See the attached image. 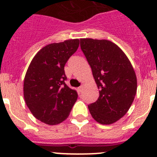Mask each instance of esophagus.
<instances>
[{
  "instance_id": "obj_1",
  "label": "esophagus",
  "mask_w": 157,
  "mask_h": 157,
  "mask_svg": "<svg viewBox=\"0 0 157 157\" xmlns=\"http://www.w3.org/2000/svg\"><path fill=\"white\" fill-rule=\"evenodd\" d=\"M83 85H81V86H80L78 88V92H81L82 91H83Z\"/></svg>"
}]
</instances>
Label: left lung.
Returning a JSON list of instances; mask_svg holds the SVG:
<instances>
[{"mask_svg": "<svg viewBox=\"0 0 157 157\" xmlns=\"http://www.w3.org/2000/svg\"><path fill=\"white\" fill-rule=\"evenodd\" d=\"M80 47L99 90L98 100L88 105L90 113L100 124H113L126 114L134 101V68L124 52L108 40L82 38Z\"/></svg>", "mask_w": 157, "mask_h": 157, "instance_id": "left-lung-1", "label": "left lung"}]
</instances>
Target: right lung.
<instances>
[{"label": "right lung", "instance_id": "1", "mask_svg": "<svg viewBox=\"0 0 157 157\" xmlns=\"http://www.w3.org/2000/svg\"><path fill=\"white\" fill-rule=\"evenodd\" d=\"M79 39L43 47L31 60L23 85L25 103L42 123L57 125L67 118L77 99V92L65 84L64 67L78 49Z\"/></svg>", "mask_w": 157, "mask_h": 157}]
</instances>
